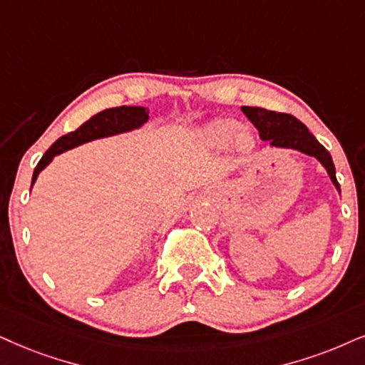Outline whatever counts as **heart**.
I'll use <instances>...</instances> for the list:
<instances>
[{
	"label": "heart",
	"mask_w": 365,
	"mask_h": 365,
	"mask_svg": "<svg viewBox=\"0 0 365 365\" xmlns=\"http://www.w3.org/2000/svg\"><path fill=\"white\" fill-rule=\"evenodd\" d=\"M234 128H236L234 119H217V121L210 123L209 126H205L204 136L214 146H222L230 140L237 151H247L249 148H252V145H255L252 133L247 128H237L236 132L233 131ZM230 135L233 138H230Z\"/></svg>",
	"instance_id": "b5f03b06"
}]
</instances>
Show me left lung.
<instances>
[{"label":"left lung","mask_w":365,"mask_h":365,"mask_svg":"<svg viewBox=\"0 0 365 365\" xmlns=\"http://www.w3.org/2000/svg\"><path fill=\"white\" fill-rule=\"evenodd\" d=\"M241 110L257 128L261 140L267 141L271 146L298 150L305 155L315 156L324 165L336 190L340 192V185L335 177V165L331 161L330 153L317 141V138L308 131V128L299 119L292 116V114L274 113V110L251 108V106H242Z\"/></svg>","instance_id":"1"}]
</instances>
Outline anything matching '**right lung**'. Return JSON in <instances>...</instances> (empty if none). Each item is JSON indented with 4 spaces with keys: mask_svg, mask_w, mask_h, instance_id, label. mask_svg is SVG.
Segmentation results:
<instances>
[{
    "mask_svg": "<svg viewBox=\"0 0 365 365\" xmlns=\"http://www.w3.org/2000/svg\"><path fill=\"white\" fill-rule=\"evenodd\" d=\"M148 109L140 108V106H119V108H110L92 116L89 121H86L76 131L67 133L62 138H58L52 146L47 150V153L41 156V160L36 165L34 178H31V187H34L36 177L50 161L53 160L55 155L63 153V151L76 148L82 143L98 140V138L119 135V133L131 131L148 121Z\"/></svg>",
    "mask_w": 365,
    "mask_h": 365,
    "instance_id": "add662e5",
    "label": "right lung"
}]
</instances>
